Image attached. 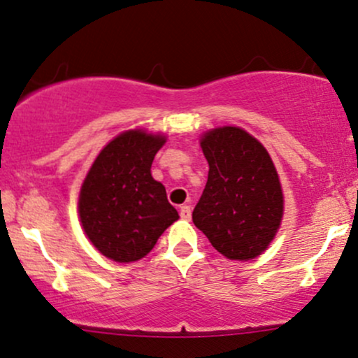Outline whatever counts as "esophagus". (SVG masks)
Wrapping results in <instances>:
<instances>
[{
	"mask_svg": "<svg viewBox=\"0 0 358 358\" xmlns=\"http://www.w3.org/2000/svg\"><path fill=\"white\" fill-rule=\"evenodd\" d=\"M191 206H187V204H184V206H180V210H179V215H180V218L182 220H191Z\"/></svg>",
	"mask_w": 358,
	"mask_h": 358,
	"instance_id": "obj_1",
	"label": "esophagus"
}]
</instances>
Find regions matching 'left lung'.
Segmentation results:
<instances>
[{
  "label": "left lung",
  "mask_w": 358,
  "mask_h": 358,
  "mask_svg": "<svg viewBox=\"0 0 358 358\" xmlns=\"http://www.w3.org/2000/svg\"><path fill=\"white\" fill-rule=\"evenodd\" d=\"M201 148L210 172L192 222L220 254L231 260L255 259L282 220V189L274 164L259 140L236 127L208 131Z\"/></svg>",
  "instance_id": "obj_1"
}]
</instances>
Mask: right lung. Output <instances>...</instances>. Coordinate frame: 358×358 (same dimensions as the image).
Here are the masks:
<instances>
[{
    "mask_svg": "<svg viewBox=\"0 0 358 358\" xmlns=\"http://www.w3.org/2000/svg\"><path fill=\"white\" fill-rule=\"evenodd\" d=\"M166 136L131 130L99 152L79 194V216L92 245L115 262L145 257L179 218L166 187L150 174Z\"/></svg>",
    "mask_w": 358,
    "mask_h": 358,
    "instance_id": "add662e5",
    "label": "right lung"
}]
</instances>
